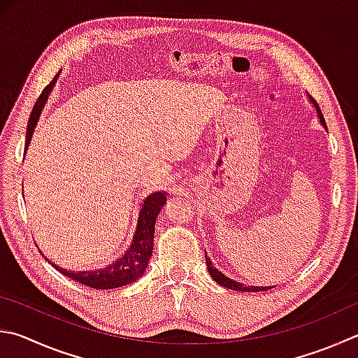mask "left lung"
Wrapping results in <instances>:
<instances>
[{
    "mask_svg": "<svg viewBox=\"0 0 358 358\" xmlns=\"http://www.w3.org/2000/svg\"><path fill=\"white\" fill-rule=\"evenodd\" d=\"M308 99H310L311 105H313L315 109H316V114H317V117H320L321 125L324 127V129H327V125H326V122H324V117H322V113H321L320 106H317V103L313 99H311V96H308ZM205 258H206L208 272H210V275L213 277V280L216 282L217 285H220V287L229 288V289H235V291H243V292H258V291H266V289H271L272 288V287H249V285H244L241 282L233 280V278L222 274V272H220L217 268H214V264L211 263V259L206 257V253H205Z\"/></svg>",
    "mask_w": 358,
    "mask_h": 358,
    "instance_id": "1",
    "label": "left lung"
}]
</instances>
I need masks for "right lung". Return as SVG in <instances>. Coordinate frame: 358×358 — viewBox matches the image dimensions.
<instances>
[{
	"instance_id": "1",
	"label": "right lung",
	"mask_w": 358,
	"mask_h": 358,
	"mask_svg": "<svg viewBox=\"0 0 358 358\" xmlns=\"http://www.w3.org/2000/svg\"><path fill=\"white\" fill-rule=\"evenodd\" d=\"M59 73L55 76V80L51 81L47 87L42 90L41 96H38L34 108H32V113L28 120V128H26V148L29 147V142L32 138V133H34L36 125L38 122V117L42 114V109L47 103L50 94L53 92L55 84L59 80ZM26 153V152H24ZM167 200V192L158 191L153 192L148 196L144 201L141 203V214L138 220V229L134 231L133 243L128 247V250L123 253L122 258L117 259V262L108 264L105 269H90V271H67L51 263L55 268L62 272L64 275H67L71 280H76L86 287L95 288V289H113L119 287H125L138 280L139 277L144 274L148 262H150L152 252H153V238H155V224H157L158 214L161 208L164 206Z\"/></svg>"
}]
</instances>
